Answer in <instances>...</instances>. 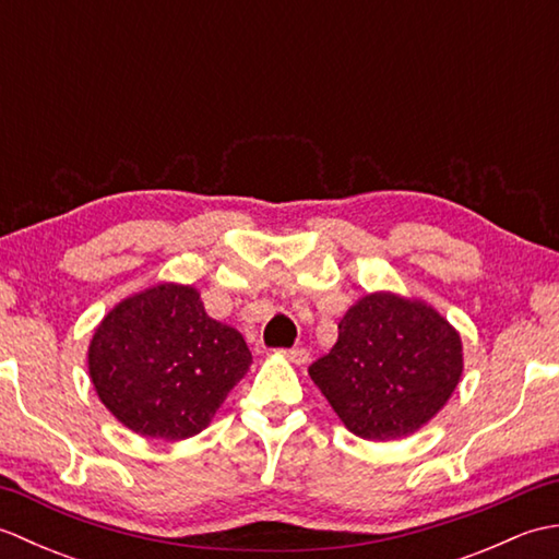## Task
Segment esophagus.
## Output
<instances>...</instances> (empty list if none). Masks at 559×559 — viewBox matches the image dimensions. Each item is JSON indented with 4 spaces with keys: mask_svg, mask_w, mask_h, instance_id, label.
<instances>
[{
    "mask_svg": "<svg viewBox=\"0 0 559 559\" xmlns=\"http://www.w3.org/2000/svg\"><path fill=\"white\" fill-rule=\"evenodd\" d=\"M283 358L290 360L293 365H305L307 360H310V353H307L305 348H290V350H283Z\"/></svg>",
    "mask_w": 559,
    "mask_h": 559,
    "instance_id": "1",
    "label": "esophagus"
}]
</instances>
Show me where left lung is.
I'll list each match as a JSON object with an SVG mask.
<instances>
[{
	"label": "left lung",
	"instance_id": "left-lung-1",
	"mask_svg": "<svg viewBox=\"0 0 559 559\" xmlns=\"http://www.w3.org/2000/svg\"><path fill=\"white\" fill-rule=\"evenodd\" d=\"M463 374V343L430 302L367 293L338 322V341L310 367L312 382L355 437L401 439L447 406Z\"/></svg>",
	"mask_w": 559,
	"mask_h": 559
}]
</instances>
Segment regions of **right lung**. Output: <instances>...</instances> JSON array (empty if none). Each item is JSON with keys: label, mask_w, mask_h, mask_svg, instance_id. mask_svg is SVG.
Returning a JSON list of instances; mask_svg holds the SVG:
<instances>
[{"label": "right lung", "mask_w": 559, "mask_h": 559, "mask_svg": "<svg viewBox=\"0 0 559 559\" xmlns=\"http://www.w3.org/2000/svg\"><path fill=\"white\" fill-rule=\"evenodd\" d=\"M252 365L242 334L209 317L201 293L156 283L117 302L88 343V377L129 430L180 442L206 430Z\"/></svg>", "instance_id": "add662e5"}]
</instances>
